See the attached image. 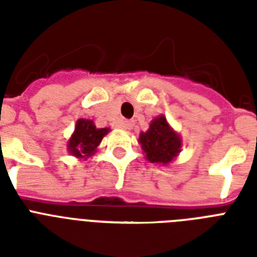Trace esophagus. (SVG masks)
Wrapping results in <instances>:
<instances>
[{
    "label": "esophagus",
    "instance_id": "34e87169",
    "mask_svg": "<svg viewBox=\"0 0 257 257\" xmlns=\"http://www.w3.org/2000/svg\"><path fill=\"white\" fill-rule=\"evenodd\" d=\"M118 125H120V128L125 129V131H131L133 128V122L129 120H121Z\"/></svg>",
    "mask_w": 257,
    "mask_h": 257
}]
</instances>
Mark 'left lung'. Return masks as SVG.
Returning <instances> with one entry per match:
<instances>
[{
	"label": "left lung",
	"mask_w": 257,
	"mask_h": 257,
	"mask_svg": "<svg viewBox=\"0 0 257 257\" xmlns=\"http://www.w3.org/2000/svg\"><path fill=\"white\" fill-rule=\"evenodd\" d=\"M139 143L147 160L156 164H169L181 151V139L168 124L165 116L152 120L147 132H141Z\"/></svg>",
	"instance_id": "obj_1"
}]
</instances>
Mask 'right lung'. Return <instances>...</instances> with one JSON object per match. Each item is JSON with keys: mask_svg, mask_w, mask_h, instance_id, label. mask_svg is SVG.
<instances>
[{"mask_svg": "<svg viewBox=\"0 0 257 257\" xmlns=\"http://www.w3.org/2000/svg\"><path fill=\"white\" fill-rule=\"evenodd\" d=\"M108 132V128H96L92 120L80 118L76 122L73 135L68 141V151L77 159L90 157Z\"/></svg>", "mask_w": 257, "mask_h": 257, "instance_id": "1", "label": "right lung"}]
</instances>
